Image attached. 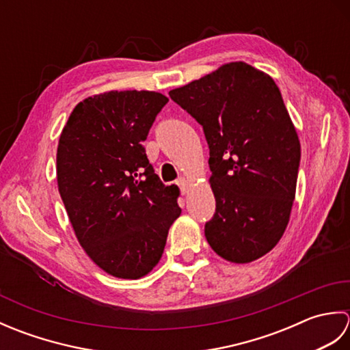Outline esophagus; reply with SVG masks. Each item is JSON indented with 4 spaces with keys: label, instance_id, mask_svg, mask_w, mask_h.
Listing matches in <instances>:
<instances>
[{
    "label": "esophagus",
    "instance_id": "34e87169",
    "mask_svg": "<svg viewBox=\"0 0 350 350\" xmlns=\"http://www.w3.org/2000/svg\"><path fill=\"white\" fill-rule=\"evenodd\" d=\"M177 185H179L180 192H182L183 196L188 194V192H189V182L187 179H183V177H182V179L177 180Z\"/></svg>",
    "mask_w": 350,
    "mask_h": 350
}]
</instances>
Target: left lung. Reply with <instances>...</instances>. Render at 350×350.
Masks as SVG:
<instances>
[{"label": "left lung", "instance_id": "1", "mask_svg": "<svg viewBox=\"0 0 350 350\" xmlns=\"http://www.w3.org/2000/svg\"><path fill=\"white\" fill-rule=\"evenodd\" d=\"M203 126L217 209L206 222L212 250L233 263L269 252L287 227L301 144L273 79L236 62L170 92Z\"/></svg>", "mask_w": 350, "mask_h": 350}]
</instances>
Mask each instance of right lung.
Instances as JSON below:
<instances>
[{
  "mask_svg": "<svg viewBox=\"0 0 350 350\" xmlns=\"http://www.w3.org/2000/svg\"><path fill=\"white\" fill-rule=\"evenodd\" d=\"M168 98L154 92H109L72 111L57 148V182L72 227L93 262L137 280L158 265L182 209L143 141Z\"/></svg>",
  "mask_w": 350,
  "mask_h": 350,
  "instance_id": "add662e5",
  "label": "right lung"
}]
</instances>
